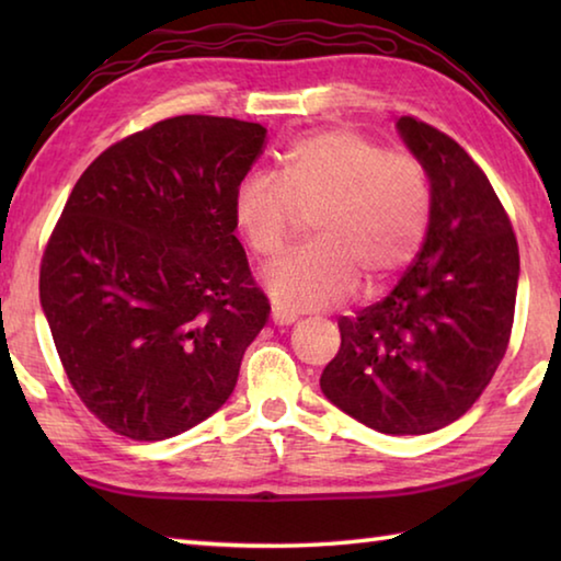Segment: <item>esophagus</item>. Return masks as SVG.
Masks as SVG:
<instances>
[{"instance_id": "1", "label": "esophagus", "mask_w": 561, "mask_h": 561, "mask_svg": "<svg viewBox=\"0 0 561 561\" xmlns=\"http://www.w3.org/2000/svg\"><path fill=\"white\" fill-rule=\"evenodd\" d=\"M272 321H274V324H279V327H287V324H294V321H297V314L274 304V307H272Z\"/></svg>"}]
</instances>
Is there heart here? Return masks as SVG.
<instances>
[{
  "label": "heart",
  "mask_w": 561,
  "mask_h": 561,
  "mask_svg": "<svg viewBox=\"0 0 561 561\" xmlns=\"http://www.w3.org/2000/svg\"><path fill=\"white\" fill-rule=\"evenodd\" d=\"M232 215L262 260L287 247L301 215H314V244L272 264L264 284L279 307H327L346 299L358 279L366 291L388 287L417 257L433 183L413 153H391L351 128L321 130L284 150L279 175H244Z\"/></svg>",
  "instance_id": "heart-1"
}]
</instances>
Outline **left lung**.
<instances>
[{"label":"left lung","instance_id":"left-lung-1","mask_svg":"<svg viewBox=\"0 0 561 561\" xmlns=\"http://www.w3.org/2000/svg\"><path fill=\"white\" fill-rule=\"evenodd\" d=\"M401 136L433 183L415 262L386 299L341 317V348L321 391L378 433L423 435L472 408L505 356L519 250L482 168L443 130L403 116Z\"/></svg>","mask_w":561,"mask_h":561}]
</instances>
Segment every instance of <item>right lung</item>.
<instances>
[{
    "mask_svg": "<svg viewBox=\"0 0 561 561\" xmlns=\"http://www.w3.org/2000/svg\"><path fill=\"white\" fill-rule=\"evenodd\" d=\"M267 128L175 116L130 133L76 180L46 242L39 297L81 403L153 443L213 415L270 317L232 201Z\"/></svg>",
    "mask_w": 561,
    "mask_h": 561,
    "instance_id": "obj_1",
    "label": "right lung"
}]
</instances>
